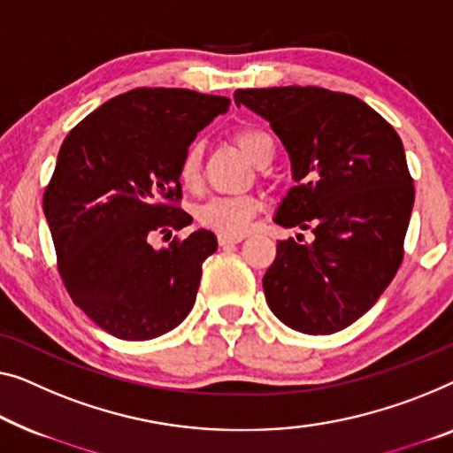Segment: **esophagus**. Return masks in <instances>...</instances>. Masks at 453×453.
Returning a JSON list of instances; mask_svg holds the SVG:
<instances>
[{"mask_svg": "<svg viewBox=\"0 0 453 453\" xmlns=\"http://www.w3.org/2000/svg\"><path fill=\"white\" fill-rule=\"evenodd\" d=\"M244 238H246L244 234H238V235H234V234H219V235H218V244H219V246L240 244V242L244 240Z\"/></svg>", "mask_w": 453, "mask_h": 453, "instance_id": "34e87169", "label": "esophagus"}]
</instances>
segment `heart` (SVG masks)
I'll list each match as a JSON object with an SVG mask.
<instances>
[{
	"mask_svg": "<svg viewBox=\"0 0 453 453\" xmlns=\"http://www.w3.org/2000/svg\"><path fill=\"white\" fill-rule=\"evenodd\" d=\"M235 144L244 150L246 157L256 162L273 157L274 148L273 140L266 132L256 130V127H240L234 134ZM201 177V146L191 144L183 152V158L179 162V180L183 187L193 188L197 187ZM260 211L258 199L250 197V195H240V197H211L205 203H201L195 218L199 226L219 234H244L250 227V221L256 218Z\"/></svg>",
	"mask_w": 453,
	"mask_h": 453,
	"instance_id": "1",
	"label": "heart"
}]
</instances>
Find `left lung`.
Masks as SVG:
<instances>
[{"label": "left lung", "mask_w": 453, "mask_h": 453, "mask_svg": "<svg viewBox=\"0 0 453 453\" xmlns=\"http://www.w3.org/2000/svg\"><path fill=\"white\" fill-rule=\"evenodd\" d=\"M270 121L293 165L295 185L276 224L311 229V242L276 246L262 285L273 313L301 334L352 326L395 279L415 201L395 127L354 96L323 87L238 89Z\"/></svg>", "instance_id": "left-lung-1"}]
</instances>
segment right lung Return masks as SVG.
<instances>
[{"mask_svg":"<svg viewBox=\"0 0 453 453\" xmlns=\"http://www.w3.org/2000/svg\"><path fill=\"white\" fill-rule=\"evenodd\" d=\"M227 97L138 87L105 101L69 132L44 188L57 266L75 305L107 334L144 342L193 309L201 266L218 240L199 229L154 250L157 235L191 224L179 162Z\"/></svg>","mask_w":453,"mask_h":453,"instance_id":"obj_1","label":"right lung"}]
</instances>
